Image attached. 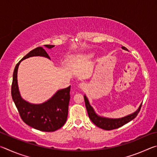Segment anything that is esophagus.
Masks as SVG:
<instances>
[{"label":"esophagus","mask_w":157,"mask_h":157,"mask_svg":"<svg viewBox=\"0 0 157 157\" xmlns=\"http://www.w3.org/2000/svg\"><path fill=\"white\" fill-rule=\"evenodd\" d=\"M79 86L80 87V88H81L82 89H84L85 88H86V83H84V82H82V83L79 84Z\"/></svg>","instance_id":"1"}]
</instances>
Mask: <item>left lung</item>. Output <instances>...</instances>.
Instances as JSON below:
<instances>
[{"instance_id": "1", "label": "left lung", "mask_w": 157, "mask_h": 157, "mask_svg": "<svg viewBox=\"0 0 157 157\" xmlns=\"http://www.w3.org/2000/svg\"><path fill=\"white\" fill-rule=\"evenodd\" d=\"M122 48L127 50L126 48L124 46L122 47ZM84 98L85 101V105H86V108L87 112H88L89 118L91 119V121L97 127L105 130H111V129H117L118 128V127H121L123 125H124V124H125L126 123H129V121H132L133 119L135 118L137 116L138 113H139L140 108H141V106H142V104H141L139 106V109H138L134 113L130 114V115H128L125 117H123V118H116V119L107 118H104V117H101L97 115L96 113L95 112L94 108L90 105L88 98H86V95H84Z\"/></svg>"}]
</instances>
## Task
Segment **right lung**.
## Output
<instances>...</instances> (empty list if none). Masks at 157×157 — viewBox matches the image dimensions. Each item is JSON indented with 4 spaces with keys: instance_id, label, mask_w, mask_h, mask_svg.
<instances>
[{
    "instance_id": "add662e5",
    "label": "right lung",
    "mask_w": 157,
    "mask_h": 157,
    "mask_svg": "<svg viewBox=\"0 0 157 157\" xmlns=\"http://www.w3.org/2000/svg\"><path fill=\"white\" fill-rule=\"evenodd\" d=\"M48 48H52L53 45H45ZM34 56H42L50 59L49 55L42 47H38L28 53L15 66L12 84V100L17 107L23 121L33 128L43 132H54L65 124L68 116V104L71 95V86L57 91L46 102L39 105L29 103L21 98L17 82L18 68L21 61Z\"/></svg>"
}]
</instances>
